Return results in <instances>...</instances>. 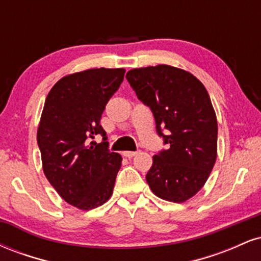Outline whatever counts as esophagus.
<instances>
[{
  "mask_svg": "<svg viewBox=\"0 0 261 261\" xmlns=\"http://www.w3.org/2000/svg\"><path fill=\"white\" fill-rule=\"evenodd\" d=\"M136 154H137V152H134V151H125L124 152V155L127 158L134 157V155H136Z\"/></svg>",
  "mask_w": 261,
  "mask_h": 261,
  "instance_id": "1",
  "label": "esophagus"
}]
</instances>
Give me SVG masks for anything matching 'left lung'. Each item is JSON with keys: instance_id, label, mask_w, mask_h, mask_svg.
<instances>
[{"instance_id": "8db88e82", "label": "left lung", "mask_w": 261, "mask_h": 261, "mask_svg": "<svg viewBox=\"0 0 261 261\" xmlns=\"http://www.w3.org/2000/svg\"><path fill=\"white\" fill-rule=\"evenodd\" d=\"M126 80L168 145L153 155L146 180L161 199L187 201L203 187L217 157V119L208 93L190 72L168 65L134 68Z\"/></svg>"}]
</instances>
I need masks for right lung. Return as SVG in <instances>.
Wrapping results in <instances>:
<instances>
[{
  "mask_svg": "<svg viewBox=\"0 0 261 261\" xmlns=\"http://www.w3.org/2000/svg\"><path fill=\"white\" fill-rule=\"evenodd\" d=\"M124 68H92L61 79L45 99L38 127L44 174L59 195L80 210L113 194L122 158L110 152L100 118L124 81ZM95 134L103 142L93 141Z\"/></svg>",
  "mask_w": 261,
  "mask_h": 261,
  "instance_id": "right-lung-1",
  "label": "right lung"
}]
</instances>
